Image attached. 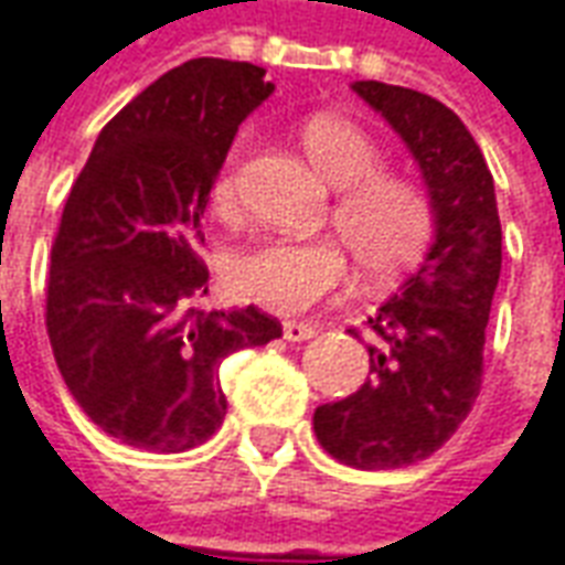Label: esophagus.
Instances as JSON below:
<instances>
[{
    "mask_svg": "<svg viewBox=\"0 0 565 565\" xmlns=\"http://www.w3.org/2000/svg\"><path fill=\"white\" fill-rule=\"evenodd\" d=\"M318 332L315 323H299V320H284V339L287 342H306Z\"/></svg>",
    "mask_w": 565,
    "mask_h": 565,
    "instance_id": "34e87169",
    "label": "esophagus"
}]
</instances>
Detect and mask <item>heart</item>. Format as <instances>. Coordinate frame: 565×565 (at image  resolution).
I'll use <instances>...</instances> for the list:
<instances>
[{
    "instance_id": "obj_1",
    "label": "heart",
    "mask_w": 565,
    "mask_h": 565,
    "mask_svg": "<svg viewBox=\"0 0 565 565\" xmlns=\"http://www.w3.org/2000/svg\"><path fill=\"white\" fill-rule=\"evenodd\" d=\"M306 150L323 181L344 190L332 223L369 278L391 281L408 271L433 242L436 209L415 181L384 172V153L363 129L339 117L306 127ZM238 157L223 166L211 186L217 211H233ZM226 281L245 302L299 315L348 281L344 250L330 238H263L230 259Z\"/></svg>"
}]
</instances>
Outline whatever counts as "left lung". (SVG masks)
<instances>
[{
  "instance_id": "left-lung-1",
  "label": "left lung",
  "mask_w": 565,
  "mask_h": 565,
  "mask_svg": "<svg viewBox=\"0 0 565 565\" xmlns=\"http://www.w3.org/2000/svg\"><path fill=\"white\" fill-rule=\"evenodd\" d=\"M354 93L420 166L436 238L399 294L366 320L369 379L351 396L320 405L315 433L344 466L403 469L436 454L481 393L502 226L484 153L448 105L381 81H356Z\"/></svg>"
}]
</instances>
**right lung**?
Returning <instances> with one entry per match:
<instances>
[{
	"label": "right lung",
	"mask_w": 565,
	"mask_h": 565,
	"mask_svg": "<svg viewBox=\"0 0 565 565\" xmlns=\"http://www.w3.org/2000/svg\"><path fill=\"white\" fill-rule=\"evenodd\" d=\"M275 90L266 68L199 56L117 111L60 217L47 335L75 403L132 448H196L226 417L217 369L269 344L259 308L202 311V214L238 124Z\"/></svg>",
	"instance_id": "add662e5"
}]
</instances>
